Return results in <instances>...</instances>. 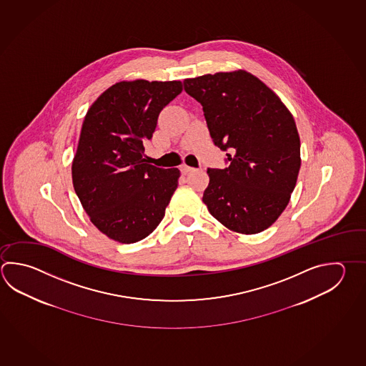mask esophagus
I'll use <instances>...</instances> for the list:
<instances>
[{"label": "esophagus", "instance_id": "1", "mask_svg": "<svg viewBox=\"0 0 366 366\" xmlns=\"http://www.w3.org/2000/svg\"><path fill=\"white\" fill-rule=\"evenodd\" d=\"M179 171H181V173L187 174V173L192 172V171H194V168L193 167L187 166V164H182V166L179 167Z\"/></svg>", "mask_w": 366, "mask_h": 366}]
</instances>
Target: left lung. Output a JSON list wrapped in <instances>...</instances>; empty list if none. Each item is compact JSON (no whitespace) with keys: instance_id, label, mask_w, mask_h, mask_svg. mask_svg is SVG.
Returning a JSON list of instances; mask_svg holds the SVG:
<instances>
[{"instance_id":"1","label":"left lung","mask_w":366,"mask_h":366,"mask_svg":"<svg viewBox=\"0 0 366 366\" xmlns=\"http://www.w3.org/2000/svg\"><path fill=\"white\" fill-rule=\"evenodd\" d=\"M202 106L208 131L229 167L208 168L203 202L224 227L256 234L289 204L300 169L295 120L280 97L244 69L185 79Z\"/></svg>"}]
</instances>
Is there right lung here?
<instances>
[{
  "label": "right lung",
  "instance_id": "right-lung-1",
  "mask_svg": "<svg viewBox=\"0 0 366 366\" xmlns=\"http://www.w3.org/2000/svg\"><path fill=\"white\" fill-rule=\"evenodd\" d=\"M181 81L114 84L84 117L72 184L90 221L120 243L146 238L163 220L179 185V168L149 164L145 144Z\"/></svg>",
  "mask_w": 366,
  "mask_h": 366
}]
</instances>
